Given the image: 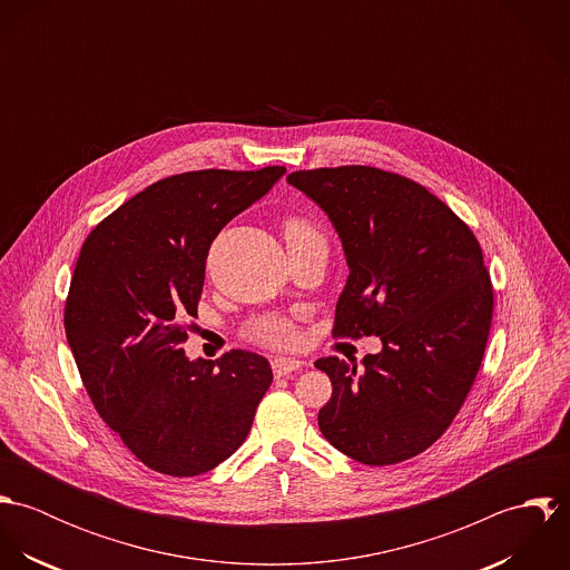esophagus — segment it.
<instances>
[{"mask_svg": "<svg viewBox=\"0 0 570 570\" xmlns=\"http://www.w3.org/2000/svg\"><path fill=\"white\" fill-rule=\"evenodd\" d=\"M303 366H305V362L292 360V357H274L272 360V371H274L276 377H285V375H289L294 371H301Z\"/></svg>", "mask_w": 570, "mask_h": 570, "instance_id": "esophagus-1", "label": "esophagus"}]
</instances>
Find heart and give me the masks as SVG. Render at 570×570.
I'll return each instance as SVG.
<instances>
[{
	"mask_svg": "<svg viewBox=\"0 0 570 570\" xmlns=\"http://www.w3.org/2000/svg\"><path fill=\"white\" fill-rule=\"evenodd\" d=\"M283 237L289 249L309 244H325L321 228L303 215H292L283 222ZM244 335L249 342L272 346V348H292L298 340L296 321L283 314L256 316L244 326Z\"/></svg>",
	"mask_w": 570,
	"mask_h": 570,
	"instance_id": "1",
	"label": "heart"
}]
</instances>
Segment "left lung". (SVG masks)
<instances>
[{"instance_id":"8db88e82","label":"left lung","mask_w":570,"mask_h":570,"mask_svg":"<svg viewBox=\"0 0 570 570\" xmlns=\"http://www.w3.org/2000/svg\"><path fill=\"white\" fill-rule=\"evenodd\" d=\"M333 222L348 263L333 337L377 335L362 368L321 357L333 393L318 412L326 441L364 465L428 450L479 375L493 285L470 226L425 186L375 166L287 175Z\"/></svg>"}]
</instances>
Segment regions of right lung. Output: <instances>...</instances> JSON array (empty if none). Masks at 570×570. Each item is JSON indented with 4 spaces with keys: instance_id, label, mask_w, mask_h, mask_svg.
I'll list each match as a JSON object with an SVG mask.
<instances>
[{
    "instance_id": "add662e5",
    "label": "right lung",
    "mask_w": 570,
    "mask_h": 570,
    "mask_svg": "<svg viewBox=\"0 0 570 570\" xmlns=\"http://www.w3.org/2000/svg\"><path fill=\"white\" fill-rule=\"evenodd\" d=\"M285 166L164 177L85 239L66 298V335L100 419L147 468L197 476L244 443L272 384L269 362L233 348L190 362L184 340L222 228Z\"/></svg>"
}]
</instances>
